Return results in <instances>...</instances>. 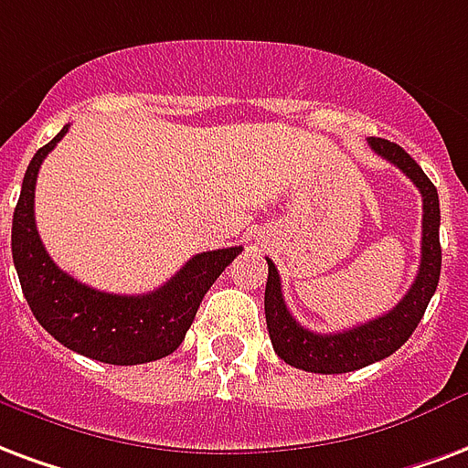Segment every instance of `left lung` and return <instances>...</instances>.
I'll list each match as a JSON object with an SVG mask.
<instances>
[{"label": "left lung", "instance_id": "obj_1", "mask_svg": "<svg viewBox=\"0 0 468 468\" xmlns=\"http://www.w3.org/2000/svg\"><path fill=\"white\" fill-rule=\"evenodd\" d=\"M369 148L384 161L399 168L421 193V262L419 272L407 295L394 304L382 317L357 324L352 330L320 335L304 330L290 314L280 287L278 268L268 261V285H265V320L272 347L287 365L314 372V375H342L389 357L410 340L424 317L429 300L437 292L439 272H441V245H439V193L427 173L407 151L384 138H367Z\"/></svg>", "mask_w": 468, "mask_h": 468}]
</instances>
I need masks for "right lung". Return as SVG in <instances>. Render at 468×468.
<instances>
[{
  "mask_svg": "<svg viewBox=\"0 0 468 468\" xmlns=\"http://www.w3.org/2000/svg\"><path fill=\"white\" fill-rule=\"evenodd\" d=\"M69 126L39 148L24 173L14 207L12 258L24 297L44 330L64 347L106 365H144L168 357L186 337L210 285L240 255L238 248L200 252L165 285L146 295H113L79 282L51 261L34 223V188L41 161Z\"/></svg>",
  "mask_w": 468,
  "mask_h": 468,
  "instance_id": "add662e5",
  "label": "right lung"
}]
</instances>
